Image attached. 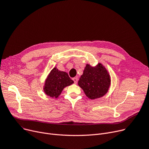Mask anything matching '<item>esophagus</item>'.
I'll use <instances>...</instances> for the list:
<instances>
[{"label": "esophagus", "mask_w": 149, "mask_h": 149, "mask_svg": "<svg viewBox=\"0 0 149 149\" xmlns=\"http://www.w3.org/2000/svg\"><path fill=\"white\" fill-rule=\"evenodd\" d=\"M73 81H74V84H76L77 83V81H78V79H77V77H73Z\"/></svg>", "instance_id": "obj_1"}]
</instances>
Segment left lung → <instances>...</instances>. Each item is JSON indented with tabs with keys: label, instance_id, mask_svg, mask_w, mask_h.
<instances>
[{
	"label": "left lung",
	"instance_id": "1",
	"mask_svg": "<svg viewBox=\"0 0 149 149\" xmlns=\"http://www.w3.org/2000/svg\"><path fill=\"white\" fill-rule=\"evenodd\" d=\"M111 84L110 76L105 67L101 63L93 67L87 64L78 85L85 95L91 100L103 97L108 92Z\"/></svg>",
	"mask_w": 149,
	"mask_h": 149
}]
</instances>
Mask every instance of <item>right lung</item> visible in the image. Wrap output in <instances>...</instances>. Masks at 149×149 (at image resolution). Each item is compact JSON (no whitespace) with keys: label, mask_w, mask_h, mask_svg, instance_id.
Here are the masks:
<instances>
[{"label":"right lung","mask_w":149,"mask_h":149,"mask_svg":"<svg viewBox=\"0 0 149 149\" xmlns=\"http://www.w3.org/2000/svg\"><path fill=\"white\" fill-rule=\"evenodd\" d=\"M74 83L67 73L54 67L45 80L43 86L45 94L52 98H58L63 89Z\"/></svg>","instance_id":"add662e5"}]
</instances>
